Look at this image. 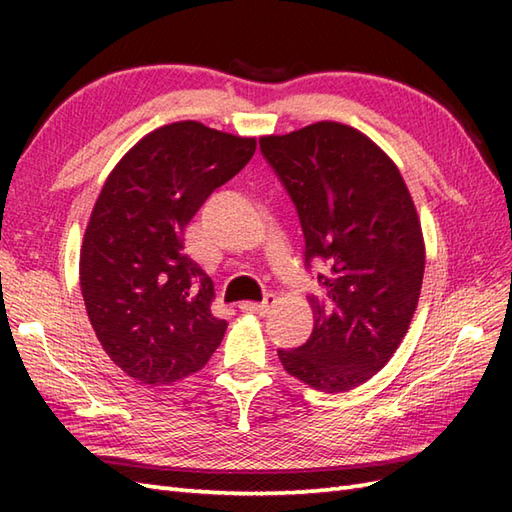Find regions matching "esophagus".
<instances>
[{"label":"esophagus","instance_id":"1","mask_svg":"<svg viewBox=\"0 0 512 512\" xmlns=\"http://www.w3.org/2000/svg\"><path fill=\"white\" fill-rule=\"evenodd\" d=\"M275 299L273 297H266V301L257 303V301H242L239 303V310L242 312H253V314H266L270 308H273Z\"/></svg>","mask_w":512,"mask_h":512}]
</instances>
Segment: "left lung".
<instances>
[{"mask_svg": "<svg viewBox=\"0 0 512 512\" xmlns=\"http://www.w3.org/2000/svg\"><path fill=\"white\" fill-rule=\"evenodd\" d=\"M259 149L297 209L306 268L321 266L314 330L295 350H277L279 361L314 389H354L394 356L418 306L416 206L398 167L354 127L321 121L264 136Z\"/></svg>", "mask_w": 512, "mask_h": 512, "instance_id": "left-lung-1", "label": "left lung"}]
</instances>
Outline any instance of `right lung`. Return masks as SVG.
I'll use <instances>...</instances> for the list:
<instances>
[{"label": "right lung", "mask_w": 512, "mask_h": 512, "mask_svg": "<svg viewBox=\"0 0 512 512\" xmlns=\"http://www.w3.org/2000/svg\"><path fill=\"white\" fill-rule=\"evenodd\" d=\"M255 138L171 123L127 151L85 228L81 292L107 356L145 385L198 372L222 343L213 284L184 255V228L255 154Z\"/></svg>", "instance_id": "1"}]
</instances>
